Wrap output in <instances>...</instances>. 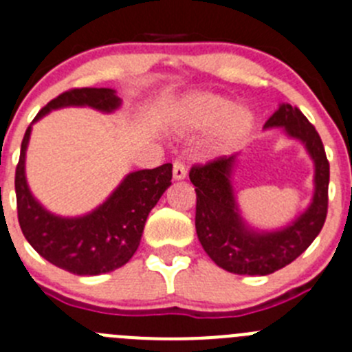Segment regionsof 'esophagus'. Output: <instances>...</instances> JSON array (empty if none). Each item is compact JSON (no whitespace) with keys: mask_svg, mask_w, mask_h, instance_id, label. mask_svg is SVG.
<instances>
[{"mask_svg":"<svg viewBox=\"0 0 352 352\" xmlns=\"http://www.w3.org/2000/svg\"><path fill=\"white\" fill-rule=\"evenodd\" d=\"M173 176H174V179H185L186 178V167L182 160H174Z\"/></svg>","mask_w":352,"mask_h":352,"instance_id":"obj_1","label":"esophagus"}]
</instances>
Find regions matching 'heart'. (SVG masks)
<instances>
[{
	"label": "heart",
	"mask_w": 352,
	"mask_h": 352,
	"mask_svg": "<svg viewBox=\"0 0 352 352\" xmlns=\"http://www.w3.org/2000/svg\"><path fill=\"white\" fill-rule=\"evenodd\" d=\"M179 118L183 125L192 131L216 127L214 144L223 150L239 144L254 127V115L251 109L235 106L230 98L209 92L186 99Z\"/></svg>",
	"instance_id": "heart-1"
}]
</instances>
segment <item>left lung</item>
I'll list each match as a JSON object with an SVG mask.
<instances>
[{
    "mask_svg": "<svg viewBox=\"0 0 352 352\" xmlns=\"http://www.w3.org/2000/svg\"><path fill=\"white\" fill-rule=\"evenodd\" d=\"M285 127L300 140L314 160V197L307 211L283 230L254 232L244 225L235 204L230 176L235 157H218L193 164L190 182L195 186V228L212 262L241 276H267L300 256L318 237L328 212L330 164L314 125L296 106L281 104L265 122V129Z\"/></svg>",
    "mask_w": 352,
    "mask_h": 352,
    "instance_id": "left-lung-1",
    "label": "left lung"
}]
</instances>
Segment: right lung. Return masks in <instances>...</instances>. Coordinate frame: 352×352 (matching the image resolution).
I'll use <instances>...</instances> for the list:
<instances>
[{
    "mask_svg": "<svg viewBox=\"0 0 352 352\" xmlns=\"http://www.w3.org/2000/svg\"><path fill=\"white\" fill-rule=\"evenodd\" d=\"M90 106L113 111L120 99L111 89H69L40 109L34 122L50 109ZM31 127L21 144L15 169L19 225L28 243L50 263L76 276H98L125 265L136 253L144 223L155 204L169 188L173 164L131 173L108 201L82 218H59L45 211L25 183L24 162Z\"/></svg>",
    "mask_w": 352,
    "mask_h": 352,
    "instance_id": "right-lung-1",
    "label": "right lung"
}]
</instances>
